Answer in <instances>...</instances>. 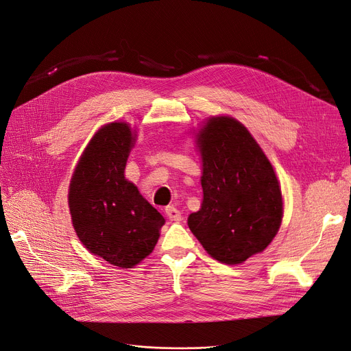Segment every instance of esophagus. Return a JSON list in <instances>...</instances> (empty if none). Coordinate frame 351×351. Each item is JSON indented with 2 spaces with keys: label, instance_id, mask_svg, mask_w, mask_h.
<instances>
[{
  "label": "esophagus",
  "instance_id": "obj_1",
  "mask_svg": "<svg viewBox=\"0 0 351 351\" xmlns=\"http://www.w3.org/2000/svg\"><path fill=\"white\" fill-rule=\"evenodd\" d=\"M165 214H167V217H168L171 221H180V219H182L180 211H179L176 207H173V206H168V207L165 208Z\"/></svg>",
  "mask_w": 351,
  "mask_h": 351
}]
</instances>
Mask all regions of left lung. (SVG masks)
Here are the masks:
<instances>
[{"label":"left lung","mask_w":351,"mask_h":351,"mask_svg":"<svg viewBox=\"0 0 351 351\" xmlns=\"http://www.w3.org/2000/svg\"><path fill=\"white\" fill-rule=\"evenodd\" d=\"M203 203L190 231L221 263L238 265L267 247L282 217L271 164L239 121L213 117L199 136Z\"/></svg>","instance_id":"obj_1"}]
</instances>
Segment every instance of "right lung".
Here are the masks:
<instances>
[{
  "label": "right lung",
  "mask_w": 351,
  "mask_h": 351,
  "mask_svg": "<svg viewBox=\"0 0 351 351\" xmlns=\"http://www.w3.org/2000/svg\"><path fill=\"white\" fill-rule=\"evenodd\" d=\"M133 141L125 123L102 127L84 151L69 193L80 241L90 253L121 269L148 256L165 222L124 178Z\"/></svg>",
  "instance_id": "add662e5"
}]
</instances>
